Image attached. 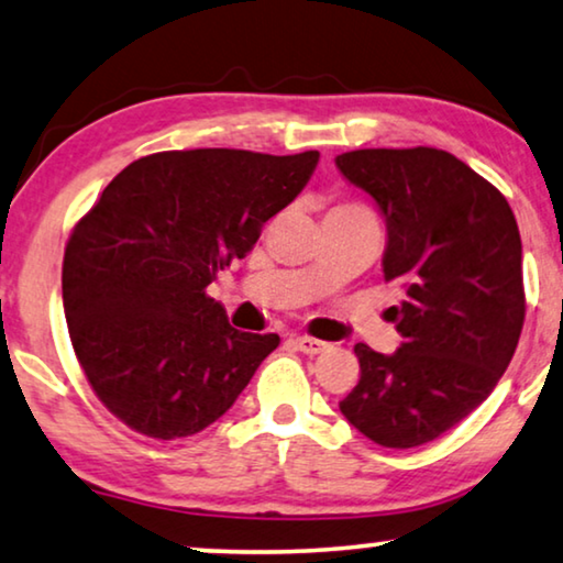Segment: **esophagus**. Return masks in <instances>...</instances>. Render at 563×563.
<instances>
[{"mask_svg": "<svg viewBox=\"0 0 563 563\" xmlns=\"http://www.w3.org/2000/svg\"><path fill=\"white\" fill-rule=\"evenodd\" d=\"M292 346H296L298 351H303V354H308V356H316V354H321V351L329 349V343L318 341V339H313V335H296V339H292Z\"/></svg>", "mask_w": 563, "mask_h": 563, "instance_id": "34e87169", "label": "esophagus"}]
</instances>
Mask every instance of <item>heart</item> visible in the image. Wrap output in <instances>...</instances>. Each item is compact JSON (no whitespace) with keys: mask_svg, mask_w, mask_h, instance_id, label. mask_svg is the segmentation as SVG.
Instances as JSON below:
<instances>
[{"mask_svg":"<svg viewBox=\"0 0 563 563\" xmlns=\"http://www.w3.org/2000/svg\"><path fill=\"white\" fill-rule=\"evenodd\" d=\"M333 209H364L362 205H339V207H333Z\"/></svg>","mask_w":563,"mask_h":563,"instance_id":"1","label":"heart"}]
</instances>
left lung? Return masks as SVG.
Returning a JSON list of instances; mask_svg holds the SVG:
<instances>
[{
	"label": "left lung",
	"mask_w": 563,
	"mask_h": 563,
	"mask_svg": "<svg viewBox=\"0 0 563 563\" xmlns=\"http://www.w3.org/2000/svg\"><path fill=\"white\" fill-rule=\"evenodd\" d=\"M387 222L384 280L401 346L354 351L362 379L341 415L382 448L432 442L496 389L526 318L521 234L506 197L448 151L358 148L335 156Z\"/></svg>",
	"instance_id": "obj_1"
}]
</instances>
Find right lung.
Returning a JSON list of instances; mask_svg holds the SVG:
<instances>
[{"instance_id": "1", "label": "right lung", "mask_w": 563, "mask_h": 563, "mask_svg": "<svg viewBox=\"0 0 563 563\" xmlns=\"http://www.w3.org/2000/svg\"><path fill=\"white\" fill-rule=\"evenodd\" d=\"M318 156L162 151L125 166L75 224L67 331L96 397L131 430L201 432L278 349V333L232 329L207 285L303 191Z\"/></svg>"}]
</instances>
